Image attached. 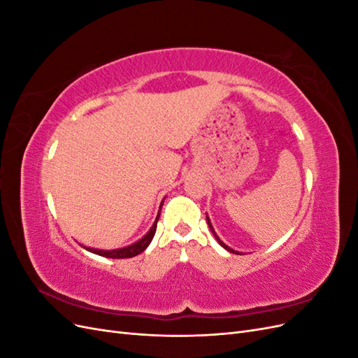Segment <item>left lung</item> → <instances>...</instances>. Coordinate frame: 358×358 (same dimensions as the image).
<instances>
[{
  "mask_svg": "<svg viewBox=\"0 0 358 358\" xmlns=\"http://www.w3.org/2000/svg\"><path fill=\"white\" fill-rule=\"evenodd\" d=\"M206 220H208V224H209V227H210V231L213 233V236L216 237V241H218V243L224 248V249H227V251H230V252H233V254H241V252H237V251H234V249H231L230 246H227L221 239H220V237H218V234H216L215 233V230H213V227H212V224H210V220H209V216H206Z\"/></svg>",
  "mask_w": 358,
  "mask_h": 358,
  "instance_id": "8db88e82",
  "label": "left lung"
}]
</instances>
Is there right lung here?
<instances>
[{
	"label": "right lung",
	"mask_w": 358,
	"mask_h": 358,
	"mask_svg": "<svg viewBox=\"0 0 358 358\" xmlns=\"http://www.w3.org/2000/svg\"><path fill=\"white\" fill-rule=\"evenodd\" d=\"M161 206H162V203H161ZM158 220H159V213L157 215V220L152 224V227H150V230L138 242L129 245V246L119 248V249H112V251H104V249H95V248H88V246H83V248L86 249V251H90V252L96 254V255L106 257V258H131V257H136L140 252H143L145 249L149 246V243L152 242L154 236H155V231H157V222H158Z\"/></svg>",
	"instance_id": "1"
}]
</instances>
